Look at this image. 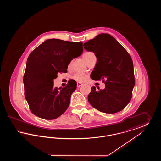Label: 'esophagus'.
Wrapping results in <instances>:
<instances>
[{
	"label": "esophagus",
	"instance_id": "obj_1",
	"mask_svg": "<svg viewBox=\"0 0 161 161\" xmlns=\"http://www.w3.org/2000/svg\"><path fill=\"white\" fill-rule=\"evenodd\" d=\"M81 85H82L81 83H77V87H80Z\"/></svg>",
	"mask_w": 161,
	"mask_h": 161
}]
</instances>
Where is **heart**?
<instances>
[{
    "label": "heart",
    "mask_w": 161,
    "mask_h": 161,
    "mask_svg": "<svg viewBox=\"0 0 161 161\" xmlns=\"http://www.w3.org/2000/svg\"><path fill=\"white\" fill-rule=\"evenodd\" d=\"M93 56H95V54H93L92 52H86L83 54V57L86 62L87 63L88 61ZM73 78L78 82H83L86 78V76L83 74L77 73L73 76Z\"/></svg>",
    "instance_id": "b5f03b06"
}]
</instances>
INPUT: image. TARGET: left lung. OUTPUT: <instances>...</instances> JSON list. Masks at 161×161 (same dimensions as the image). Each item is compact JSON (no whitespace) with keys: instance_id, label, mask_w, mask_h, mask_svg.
Here are the masks:
<instances>
[{"instance_id":"8db88e82","label":"left lung","mask_w":161,"mask_h":161,"mask_svg":"<svg viewBox=\"0 0 161 161\" xmlns=\"http://www.w3.org/2000/svg\"><path fill=\"white\" fill-rule=\"evenodd\" d=\"M83 46L87 51L93 52L97 58L91 78L95 81L106 80L104 89L97 91L95 87H91L88 95L89 103L106 114L122 110L130 102L135 84L130 55L108 34H100L84 43Z\"/></svg>"}]
</instances>
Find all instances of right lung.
<instances>
[{
    "label": "right lung",
    "instance_id": "obj_1",
    "mask_svg": "<svg viewBox=\"0 0 161 161\" xmlns=\"http://www.w3.org/2000/svg\"><path fill=\"white\" fill-rule=\"evenodd\" d=\"M83 51V43L51 38L43 42L30 54L23 77L25 96L32 113L51 120L68 108L77 83L69 80L65 87H54L58 72H66L73 58Z\"/></svg>",
    "mask_w": 161,
    "mask_h": 161
}]
</instances>
